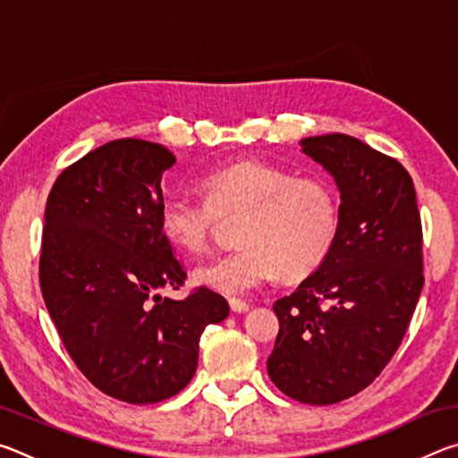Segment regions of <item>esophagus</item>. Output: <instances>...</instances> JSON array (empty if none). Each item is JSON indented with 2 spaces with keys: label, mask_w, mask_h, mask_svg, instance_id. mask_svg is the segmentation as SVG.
Returning a JSON list of instances; mask_svg holds the SVG:
<instances>
[{
  "label": "esophagus",
  "mask_w": 458,
  "mask_h": 458,
  "mask_svg": "<svg viewBox=\"0 0 458 458\" xmlns=\"http://www.w3.org/2000/svg\"><path fill=\"white\" fill-rule=\"evenodd\" d=\"M230 309L234 313H246L248 309H250V305L246 303V301H240V299H230Z\"/></svg>",
  "instance_id": "obj_1"
}]
</instances>
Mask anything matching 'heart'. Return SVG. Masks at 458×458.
Returning a JSON list of instances; mask_svg holds the SVG:
<instances>
[{"label": "heart", "mask_w": 458, "mask_h": 458, "mask_svg": "<svg viewBox=\"0 0 458 458\" xmlns=\"http://www.w3.org/2000/svg\"><path fill=\"white\" fill-rule=\"evenodd\" d=\"M204 198L180 193L164 199L159 228L183 252L206 250L220 218L238 222V250L206 260L193 281L238 297L281 273L305 278L327 259L339 226L335 190L317 175H293L260 159H240L201 177Z\"/></svg>", "instance_id": "heart-1"}]
</instances>
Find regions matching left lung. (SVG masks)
Instances as JSON below:
<instances>
[{"label":"left lung","mask_w":458,"mask_h":458,"mask_svg":"<svg viewBox=\"0 0 458 458\" xmlns=\"http://www.w3.org/2000/svg\"><path fill=\"white\" fill-rule=\"evenodd\" d=\"M301 147L337 183L339 226L323 265L273 305L267 369L289 398L327 406L374 382L404 339L424 286L422 224L396 159L344 133Z\"/></svg>","instance_id":"1"}]
</instances>
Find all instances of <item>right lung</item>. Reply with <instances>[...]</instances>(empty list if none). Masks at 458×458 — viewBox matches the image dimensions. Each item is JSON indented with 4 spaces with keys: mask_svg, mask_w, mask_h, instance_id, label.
Masks as SVG:
<instances>
[{
    "mask_svg": "<svg viewBox=\"0 0 458 458\" xmlns=\"http://www.w3.org/2000/svg\"><path fill=\"white\" fill-rule=\"evenodd\" d=\"M175 164L164 145L117 139L54 182L44 214L40 289L58 335L89 382L129 404L182 392L198 368V344L228 317L206 286L182 301V262L161 234V175Z\"/></svg>",
    "mask_w": 458,
    "mask_h": 458,
    "instance_id": "obj_1",
    "label": "right lung"
}]
</instances>
